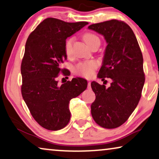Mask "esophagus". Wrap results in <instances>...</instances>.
Returning a JSON list of instances; mask_svg holds the SVG:
<instances>
[{
	"label": "esophagus",
	"mask_w": 159,
	"mask_h": 159,
	"mask_svg": "<svg viewBox=\"0 0 159 159\" xmlns=\"http://www.w3.org/2000/svg\"><path fill=\"white\" fill-rule=\"evenodd\" d=\"M88 89H91V81L89 80L88 81Z\"/></svg>",
	"instance_id": "obj_1"
}]
</instances>
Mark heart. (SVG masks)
I'll use <instances>...</instances> for the list:
<instances>
[{
    "instance_id": "b5f03b06",
    "label": "heart",
    "mask_w": 159,
    "mask_h": 159,
    "mask_svg": "<svg viewBox=\"0 0 159 159\" xmlns=\"http://www.w3.org/2000/svg\"><path fill=\"white\" fill-rule=\"evenodd\" d=\"M84 40L86 43L90 46L95 42H99L100 39L97 35L91 32H86L83 36ZM73 42H74V37H70L66 39V43H65V50L68 56L71 55V50H72V45ZM98 67V63L96 61L91 60L89 62H80L78 64L75 68V71L77 74L83 75V76L86 78H90L92 76L94 73V71Z\"/></svg>"
}]
</instances>
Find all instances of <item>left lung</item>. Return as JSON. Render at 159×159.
Here are the masks:
<instances>
[{"label": "left lung", "mask_w": 159, "mask_h": 159, "mask_svg": "<svg viewBox=\"0 0 159 159\" xmlns=\"http://www.w3.org/2000/svg\"><path fill=\"white\" fill-rule=\"evenodd\" d=\"M107 42L98 78H110V86L91 82L96 94L91 115L102 127L113 129L127 121L137 107L145 83L143 58L133 31L124 21L112 19L89 26ZM107 81V80H105Z\"/></svg>", "instance_id": "left-lung-1"}]
</instances>
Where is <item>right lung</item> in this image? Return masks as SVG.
Here are the masks:
<instances>
[{
    "label": "right lung",
    "mask_w": 159,
    "mask_h": 159,
    "mask_svg": "<svg viewBox=\"0 0 159 159\" xmlns=\"http://www.w3.org/2000/svg\"><path fill=\"white\" fill-rule=\"evenodd\" d=\"M89 23H69L55 18L42 21L29 36L21 66V94L37 123L49 130H58L70 121L69 102L87 88V80L74 78L59 86L61 68L67 60L66 39Z\"/></svg>",
    "instance_id": "add662e5"
}]
</instances>
